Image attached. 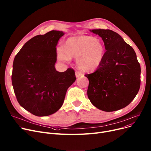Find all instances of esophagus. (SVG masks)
I'll use <instances>...</instances> for the list:
<instances>
[{"mask_svg": "<svg viewBox=\"0 0 151 151\" xmlns=\"http://www.w3.org/2000/svg\"><path fill=\"white\" fill-rule=\"evenodd\" d=\"M82 75H83V74L82 73H81V72H79V71H76V77H78L80 76H82Z\"/></svg>", "mask_w": 151, "mask_h": 151, "instance_id": "obj_1", "label": "esophagus"}]
</instances>
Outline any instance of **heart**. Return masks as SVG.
I'll list each match as a JSON object with an SVG mask.
<instances>
[{"instance_id": "b5f03b06", "label": "heart", "mask_w": 151, "mask_h": 151, "mask_svg": "<svg viewBox=\"0 0 151 151\" xmlns=\"http://www.w3.org/2000/svg\"><path fill=\"white\" fill-rule=\"evenodd\" d=\"M105 53V45L100 39L82 35L69 38L63 47L57 49V55L58 59L63 62L69 61L70 57L76 58L78 68L89 71L99 66Z\"/></svg>"}]
</instances>
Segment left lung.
Segmentation results:
<instances>
[{
    "mask_svg": "<svg viewBox=\"0 0 151 151\" xmlns=\"http://www.w3.org/2000/svg\"><path fill=\"white\" fill-rule=\"evenodd\" d=\"M102 38L106 52L101 64L91 74L87 94L91 104L104 111L127 106L140 87L141 68L135 50L116 32L111 30H90Z\"/></svg>",
    "mask_w": 151,
    "mask_h": 151,
    "instance_id": "8db88e82",
    "label": "left lung"
}]
</instances>
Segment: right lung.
<instances>
[{
    "label": "right lung",
    "mask_w": 151,
    "mask_h": 151,
    "mask_svg": "<svg viewBox=\"0 0 151 151\" xmlns=\"http://www.w3.org/2000/svg\"><path fill=\"white\" fill-rule=\"evenodd\" d=\"M63 32L52 30L34 37L16 55L12 85L17 102L37 116L57 111L63 104L68 88L76 80L74 70L55 69L57 48Z\"/></svg>",
    "instance_id": "right-lung-1"
}]
</instances>
